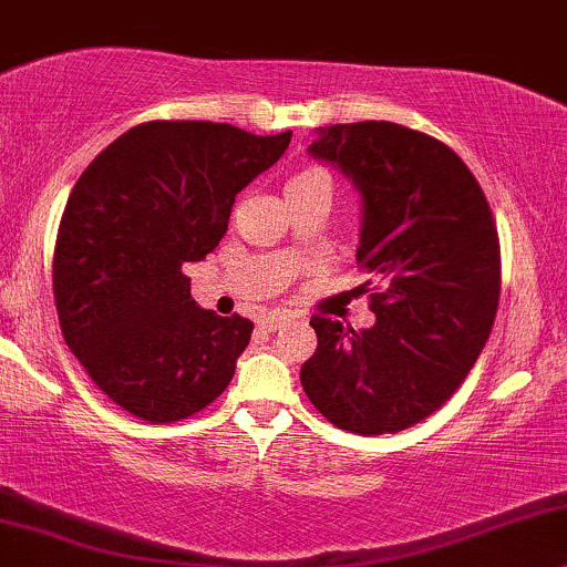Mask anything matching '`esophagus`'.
<instances>
[{
  "label": "esophagus",
  "mask_w": 567,
  "mask_h": 567,
  "mask_svg": "<svg viewBox=\"0 0 567 567\" xmlns=\"http://www.w3.org/2000/svg\"><path fill=\"white\" fill-rule=\"evenodd\" d=\"M286 320H289V318L281 316V312H268V316L257 318V326H260L262 331L270 333V331H278V328L286 326Z\"/></svg>",
  "instance_id": "34e87169"
}]
</instances>
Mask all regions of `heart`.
<instances>
[{
	"instance_id": "b5f03b06",
	"label": "heart",
	"mask_w": 567,
	"mask_h": 567,
	"mask_svg": "<svg viewBox=\"0 0 567 567\" xmlns=\"http://www.w3.org/2000/svg\"><path fill=\"white\" fill-rule=\"evenodd\" d=\"M297 181H323V184L331 186V181H328V176H326L323 171H302V173H297V176L291 178L289 184H297Z\"/></svg>"
}]
</instances>
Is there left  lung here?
<instances>
[{
  "label": "left lung",
  "instance_id": "8db88e82",
  "mask_svg": "<svg viewBox=\"0 0 567 567\" xmlns=\"http://www.w3.org/2000/svg\"><path fill=\"white\" fill-rule=\"evenodd\" d=\"M312 157L362 194L358 268L373 328L316 316L302 389L320 415L360 436L425 421L476 365L499 307V234L484 188L439 138L389 121L320 128Z\"/></svg>",
  "mask_w": 567,
  "mask_h": 567
}]
</instances>
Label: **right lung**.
<instances>
[{
  "label": "right lung",
  "mask_w": 567,
  "mask_h": 567,
  "mask_svg": "<svg viewBox=\"0 0 567 567\" xmlns=\"http://www.w3.org/2000/svg\"><path fill=\"white\" fill-rule=\"evenodd\" d=\"M289 142L291 131L150 121L75 181L52 260L62 337L96 389L138 421L197 415L234 379L255 323L197 307L184 265L218 247L236 194Z\"/></svg>",
  "instance_id": "1"
}]
</instances>
